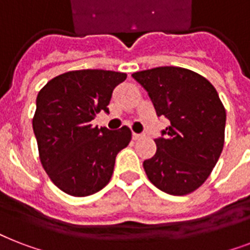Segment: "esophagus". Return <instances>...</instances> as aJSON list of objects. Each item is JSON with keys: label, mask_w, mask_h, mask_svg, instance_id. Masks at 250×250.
Here are the masks:
<instances>
[{"label": "esophagus", "mask_w": 250, "mask_h": 250, "mask_svg": "<svg viewBox=\"0 0 250 250\" xmlns=\"http://www.w3.org/2000/svg\"><path fill=\"white\" fill-rule=\"evenodd\" d=\"M141 137H143V135H140V133H132L133 140H140Z\"/></svg>", "instance_id": "34e87169"}]
</instances>
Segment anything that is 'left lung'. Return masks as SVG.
Here are the masks:
<instances>
[{"mask_svg":"<svg viewBox=\"0 0 250 250\" xmlns=\"http://www.w3.org/2000/svg\"><path fill=\"white\" fill-rule=\"evenodd\" d=\"M144 86L158 117L170 121L156 139V154L145 160L146 176L158 189L184 196L201 187L225 144L226 109L204 76L165 66L132 74Z\"/></svg>","mask_w":250,"mask_h":250,"instance_id":"8db88e82","label":"left lung"}]
</instances>
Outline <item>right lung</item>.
I'll use <instances>...</instances> for the list:
<instances>
[{"instance_id":"right-lung-1","label":"right lung","mask_w":250,"mask_h":250,"mask_svg":"<svg viewBox=\"0 0 250 250\" xmlns=\"http://www.w3.org/2000/svg\"><path fill=\"white\" fill-rule=\"evenodd\" d=\"M125 72L76 70L49 80L39 92L32 127L46 174L61 190L85 197L110 182L115 157L131 141L128 127L118 131L90 125L109 113L114 88Z\"/></svg>"}]
</instances>
